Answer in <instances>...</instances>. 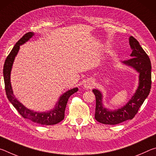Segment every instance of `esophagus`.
Wrapping results in <instances>:
<instances>
[{
  "mask_svg": "<svg viewBox=\"0 0 156 156\" xmlns=\"http://www.w3.org/2000/svg\"><path fill=\"white\" fill-rule=\"evenodd\" d=\"M84 86L86 89H91L94 87V84L91 83V82H87Z\"/></svg>",
  "mask_w": 156,
  "mask_h": 156,
  "instance_id": "esophagus-1",
  "label": "esophagus"
}]
</instances>
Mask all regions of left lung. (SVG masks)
I'll use <instances>...</instances> for the list:
<instances>
[{
    "instance_id": "8db88e82",
    "label": "left lung",
    "mask_w": 156,
    "mask_h": 156,
    "mask_svg": "<svg viewBox=\"0 0 156 156\" xmlns=\"http://www.w3.org/2000/svg\"><path fill=\"white\" fill-rule=\"evenodd\" d=\"M129 44L132 49V58L123 62L133 67L140 73L139 87L136 94L125 106L113 112L103 108L101 93L97 89H94L96 102L95 118L100 123L117 125L124 121L133 119L150 93L151 87V65L149 58L134 37L129 38Z\"/></svg>"
}]
</instances>
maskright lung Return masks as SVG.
Masks as SVG:
<instances>
[{
  "mask_svg": "<svg viewBox=\"0 0 156 156\" xmlns=\"http://www.w3.org/2000/svg\"><path fill=\"white\" fill-rule=\"evenodd\" d=\"M34 35L32 32H28L25 34L19 41H18L14 47H13L11 52L7 56L6 60L5 61L3 67V76L5 82V89L6 95L10 102L13 105L18 112L22 115L24 118L33 121L34 122L43 125H56L64 119L65 118V111L67 105L69 98L73 94L78 91V88H74L69 90L60 97L59 101L56 105V107L54 110L50 111L47 113H37L33 111L28 109L25 107L18 102L16 99L14 95H13L12 89L10 83V72H11L12 67L14 62L15 56H16L17 53L19 50L20 45L25 43L27 41L31 36Z\"/></svg>",
  "mask_w": 156,
  "mask_h": 156,
  "instance_id": "obj_1",
  "label": "right lung"
}]
</instances>
